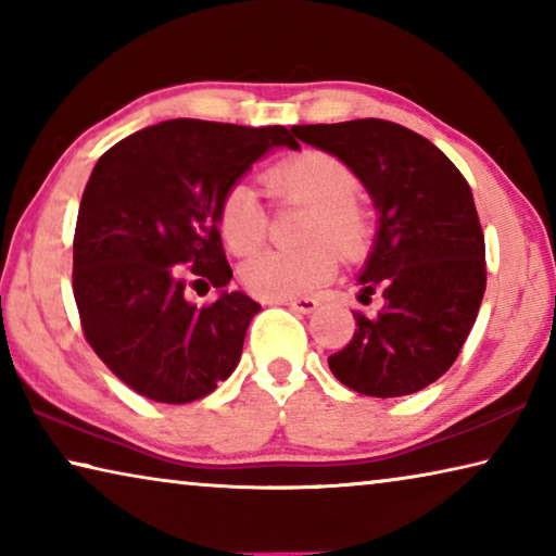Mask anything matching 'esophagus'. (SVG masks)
Returning <instances> with one entry per match:
<instances>
[{
	"label": "esophagus",
	"instance_id": "34e87169",
	"mask_svg": "<svg viewBox=\"0 0 556 556\" xmlns=\"http://www.w3.org/2000/svg\"><path fill=\"white\" fill-rule=\"evenodd\" d=\"M279 304H287L299 314H312V312H316L318 301L314 296H299V299H285V301H279Z\"/></svg>",
	"mask_w": 556,
	"mask_h": 556
}]
</instances>
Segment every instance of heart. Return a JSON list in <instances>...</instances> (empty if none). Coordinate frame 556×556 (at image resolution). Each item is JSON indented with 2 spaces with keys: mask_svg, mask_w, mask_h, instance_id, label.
<instances>
[{
  "mask_svg": "<svg viewBox=\"0 0 556 556\" xmlns=\"http://www.w3.org/2000/svg\"><path fill=\"white\" fill-rule=\"evenodd\" d=\"M265 186L279 203L308 205L306 240L299 250H265L242 265L250 294L285 301L316 289L338 267V250L361 255L370 240V215L355 203L361 178L351 164L324 149H301L271 164ZM218 228L232 255H250L267 238V211L248 184L232 186L220 203Z\"/></svg>",
  "mask_w": 556,
  "mask_h": 556,
  "instance_id": "obj_1",
  "label": "heart"
}]
</instances>
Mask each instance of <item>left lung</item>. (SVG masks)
<instances>
[{"label": "left lung", "instance_id": "8db88e82", "mask_svg": "<svg viewBox=\"0 0 556 556\" xmlns=\"http://www.w3.org/2000/svg\"><path fill=\"white\" fill-rule=\"evenodd\" d=\"M291 131L351 164L380 211L357 281L363 304L380 291L382 308L353 314L351 343L328 368L368 397L425 390L454 365L485 291V240L468 181L429 139L388 119Z\"/></svg>", "mask_w": 556, "mask_h": 556}]
</instances>
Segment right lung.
<instances>
[{
  "mask_svg": "<svg viewBox=\"0 0 556 556\" xmlns=\"http://www.w3.org/2000/svg\"><path fill=\"white\" fill-rule=\"evenodd\" d=\"M287 127L166 119L98 159L73 238V294L92 351L135 392L164 404L211 394L240 361L257 301L223 291L232 277L218 211ZM222 289L208 307L188 286Z\"/></svg>",
  "mask_w": 556,
  "mask_h": 556,
  "instance_id": "obj_1",
  "label": "right lung"
}]
</instances>
